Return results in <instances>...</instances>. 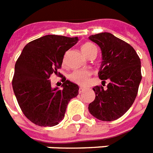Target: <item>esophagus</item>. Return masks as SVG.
<instances>
[{
    "mask_svg": "<svg viewBox=\"0 0 153 153\" xmlns=\"http://www.w3.org/2000/svg\"><path fill=\"white\" fill-rule=\"evenodd\" d=\"M84 91H85V88H79V94H82V93H83Z\"/></svg>",
    "mask_w": 153,
    "mask_h": 153,
    "instance_id": "obj_1",
    "label": "esophagus"
}]
</instances>
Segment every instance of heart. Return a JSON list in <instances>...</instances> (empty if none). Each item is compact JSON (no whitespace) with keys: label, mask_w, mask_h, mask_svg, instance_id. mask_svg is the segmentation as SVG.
I'll return each instance as SVG.
<instances>
[{"label":"heart","mask_w":153,"mask_h":153,"mask_svg":"<svg viewBox=\"0 0 153 153\" xmlns=\"http://www.w3.org/2000/svg\"><path fill=\"white\" fill-rule=\"evenodd\" d=\"M81 51L84 55L88 57L91 55H96L97 48L92 43H85L82 45ZM91 75V72L87 69L83 70H75L69 75V78L72 81L75 82L79 85H85L89 81V78Z\"/></svg>","instance_id":"obj_1"}]
</instances>
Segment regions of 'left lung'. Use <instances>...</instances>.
Masks as SVG:
<instances>
[{
	"label": "left lung",
	"instance_id": "left-lung-1",
	"mask_svg": "<svg viewBox=\"0 0 153 153\" xmlns=\"http://www.w3.org/2000/svg\"><path fill=\"white\" fill-rule=\"evenodd\" d=\"M89 40L102 51V64L98 72L102 83L108 80L106 89L95 86L94 100L88 110L102 121L119 119L134 103L142 80L141 61L135 50L110 33L91 35ZM103 85V84H102Z\"/></svg>",
	"mask_w": 153,
	"mask_h": 153
}]
</instances>
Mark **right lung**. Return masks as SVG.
<instances>
[{"instance_id":"right-lung-1","label":"right lung","mask_w":153,"mask_h":153,"mask_svg":"<svg viewBox=\"0 0 153 153\" xmlns=\"http://www.w3.org/2000/svg\"><path fill=\"white\" fill-rule=\"evenodd\" d=\"M79 38L46 35L24 47L15 65L12 88L23 114L40 127H53L65 117L67 105L78 95L79 86L63 78L62 88H51L65 51ZM59 74H60L59 73Z\"/></svg>"}]
</instances>
